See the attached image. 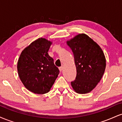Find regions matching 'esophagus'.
Here are the masks:
<instances>
[{
    "label": "esophagus",
    "instance_id": "34e87169",
    "mask_svg": "<svg viewBox=\"0 0 122 122\" xmlns=\"http://www.w3.org/2000/svg\"><path fill=\"white\" fill-rule=\"evenodd\" d=\"M59 69H60V71H62V70L64 69V66H61V67H60Z\"/></svg>",
    "mask_w": 122,
    "mask_h": 122
}]
</instances>
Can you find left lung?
Listing matches in <instances>:
<instances>
[{
	"mask_svg": "<svg viewBox=\"0 0 122 122\" xmlns=\"http://www.w3.org/2000/svg\"><path fill=\"white\" fill-rule=\"evenodd\" d=\"M73 53L77 74L71 82L73 89L80 94L93 90L104 74L106 61L101 47L85 34L66 42Z\"/></svg>",
	"mask_w": 122,
	"mask_h": 122,
	"instance_id": "8db88e82",
	"label": "left lung"
}]
</instances>
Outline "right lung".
Wrapping results in <instances>:
<instances>
[{"label":"right lung","instance_id":"obj_1","mask_svg":"<svg viewBox=\"0 0 122 122\" xmlns=\"http://www.w3.org/2000/svg\"><path fill=\"white\" fill-rule=\"evenodd\" d=\"M51 42L45 38L33 42L21 53L18 61V75L29 91L44 94L50 91L59 74L48 51Z\"/></svg>","mask_w":122,"mask_h":122}]
</instances>
